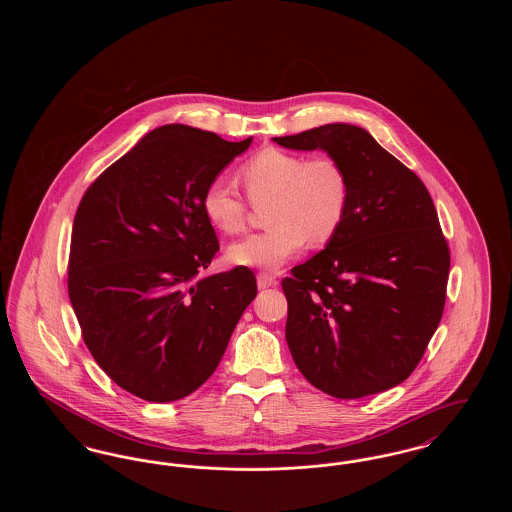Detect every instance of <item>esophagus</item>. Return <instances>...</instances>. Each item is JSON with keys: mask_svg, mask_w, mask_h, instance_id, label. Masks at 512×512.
I'll use <instances>...</instances> for the list:
<instances>
[{"mask_svg": "<svg viewBox=\"0 0 512 512\" xmlns=\"http://www.w3.org/2000/svg\"><path fill=\"white\" fill-rule=\"evenodd\" d=\"M278 284V280L272 276V274H268V272H259L257 274V286L261 288V290H267V288H272V286H276Z\"/></svg>", "mask_w": 512, "mask_h": 512, "instance_id": "obj_1", "label": "esophagus"}]
</instances>
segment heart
Segmentation results:
<instances>
[{
	"instance_id": "b5f03b06",
	"label": "heart",
	"mask_w": 512,
	"mask_h": 512,
	"mask_svg": "<svg viewBox=\"0 0 512 512\" xmlns=\"http://www.w3.org/2000/svg\"><path fill=\"white\" fill-rule=\"evenodd\" d=\"M253 203L272 201L265 232L249 234L226 249V259L245 268L274 270L313 245L330 242L345 219L349 184L330 157L307 159L282 149H263L240 171ZM201 209L222 234L244 230L245 203L226 178H213L201 195Z\"/></svg>"
}]
</instances>
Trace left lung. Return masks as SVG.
<instances>
[{
  "instance_id": "1",
  "label": "left lung",
  "mask_w": 512,
  "mask_h": 512,
  "mask_svg": "<svg viewBox=\"0 0 512 512\" xmlns=\"http://www.w3.org/2000/svg\"><path fill=\"white\" fill-rule=\"evenodd\" d=\"M272 140L322 149L349 184L336 236L282 280L293 361L338 399L390 390L411 376L445 305L451 259L434 201L361 126L334 122Z\"/></svg>"
}]
</instances>
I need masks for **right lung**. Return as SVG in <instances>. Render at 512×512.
I'll list each match as a JSON object with an SVG mask.
<instances>
[{"mask_svg": "<svg viewBox=\"0 0 512 512\" xmlns=\"http://www.w3.org/2000/svg\"><path fill=\"white\" fill-rule=\"evenodd\" d=\"M251 140L159 126L101 172L78 205L74 315L101 370L136 397L169 403L207 382L257 295L249 268L199 276L219 251L201 195Z\"/></svg>", "mask_w": 512, "mask_h": 512, "instance_id": "add662e5", "label": "right lung"}]
</instances>
